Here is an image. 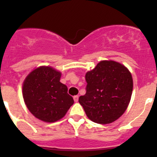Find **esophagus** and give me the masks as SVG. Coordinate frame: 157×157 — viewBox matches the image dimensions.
<instances>
[{
	"instance_id": "obj_1",
	"label": "esophagus",
	"mask_w": 157,
	"mask_h": 157,
	"mask_svg": "<svg viewBox=\"0 0 157 157\" xmlns=\"http://www.w3.org/2000/svg\"><path fill=\"white\" fill-rule=\"evenodd\" d=\"M78 99H79L78 96H74V102H78Z\"/></svg>"
}]
</instances>
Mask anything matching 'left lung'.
Masks as SVG:
<instances>
[{"label": "left lung", "mask_w": 157, "mask_h": 157, "mask_svg": "<svg viewBox=\"0 0 157 157\" xmlns=\"http://www.w3.org/2000/svg\"><path fill=\"white\" fill-rule=\"evenodd\" d=\"M86 94L79 98L91 121L106 124L119 118L127 109L133 80L126 67L114 61H102L86 74Z\"/></svg>", "instance_id": "left-lung-1"}]
</instances>
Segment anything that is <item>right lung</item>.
<instances>
[{"instance_id":"add662e5","label":"right lung","mask_w":157,"mask_h":157,"mask_svg":"<svg viewBox=\"0 0 157 157\" xmlns=\"http://www.w3.org/2000/svg\"><path fill=\"white\" fill-rule=\"evenodd\" d=\"M61 74L51 67L33 70L23 82V96L26 107L36 118L55 122L62 118L74 104L66 85L60 82Z\"/></svg>"}]
</instances>
